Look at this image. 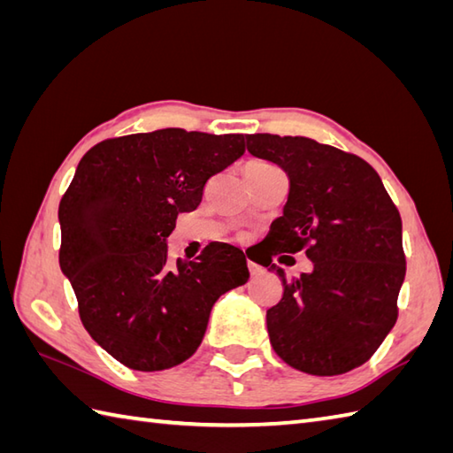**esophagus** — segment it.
Masks as SVG:
<instances>
[{"label":"esophagus","instance_id":"1","mask_svg":"<svg viewBox=\"0 0 453 453\" xmlns=\"http://www.w3.org/2000/svg\"><path fill=\"white\" fill-rule=\"evenodd\" d=\"M247 266H249V273H251V276H257V274L263 273V266H258V265L253 263V261H249Z\"/></svg>","mask_w":453,"mask_h":453}]
</instances>
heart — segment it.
Here are the masks:
<instances>
[{"label": "heart", "mask_w": 453, "mask_h": 453, "mask_svg": "<svg viewBox=\"0 0 453 453\" xmlns=\"http://www.w3.org/2000/svg\"><path fill=\"white\" fill-rule=\"evenodd\" d=\"M251 165H258V167H273L271 163H265V161H253Z\"/></svg>", "instance_id": "heart-1"}]
</instances>
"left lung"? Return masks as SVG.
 <instances>
[{
  "instance_id": "1",
  "label": "left lung",
  "mask_w": 453,
  "mask_h": 453,
  "mask_svg": "<svg viewBox=\"0 0 453 453\" xmlns=\"http://www.w3.org/2000/svg\"><path fill=\"white\" fill-rule=\"evenodd\" d=\"M247 150L290 179L282 216L265 237V266L302 249L313 263L294 280L271 266L284 286L282 300L266 311L274 352L313 375L358 368L397 321L405 280L399 210L375 169L352 153L273 134H249Z\"/></svg>"
}]
</instances>
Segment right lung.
Here are the masks:
<instances>
[{
    "instance_id": "add662e5",
    "label": "right lung",
    "mask_w": 453,
    "mask_h": 453,
    "mask_svg": "<svg viewBox=\"0 0 453 453\" xmlns=\"http://www.w3.org/2000/svg\"><path fill=\"white\" fill-rule=\"evenodd\" d=\"M243 153V134L163 128L104 140L75 169L58 208L60 268L91 339L128 368L188 360L218 297L249 280L243 251L227 243L167 265L177 216Z\"/></svg>"
}]
</instances>
